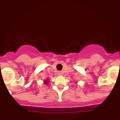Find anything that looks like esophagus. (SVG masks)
Masks as SVG:
<instances>
[{
  "instance_id": "esophagus-1",
  "label": "esophagus",
  "mask_w": 120,
  "mask_h": 120,
  "mask_svg": "<svg viewBox=\"0 0 120 120\" xmlns=\"http://www.w3.org/2000/svg\"><path fill=\"white\" fill-rule=\"evenodd\" d=\"M58 74L59 75H62V71H59L58 73Z\"/></svg>"
}]
</instances>
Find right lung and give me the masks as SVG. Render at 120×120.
Segmentation results:
<instances>
[{"instance_id":"obj_1","label":"right lung","mask_w":120,"mask_h":120,"mask_svg":"<svg viewBox=\"0 0 120 120\" xmlns=\"http://www.w3.org/2000/svg\"><path fill=\"white\" fill-rule=\"evenodd\" d=\"M47 82H48V81H47V80H45V81H44V83H45V84H47Z\"/></svg>"}]
</instances>
